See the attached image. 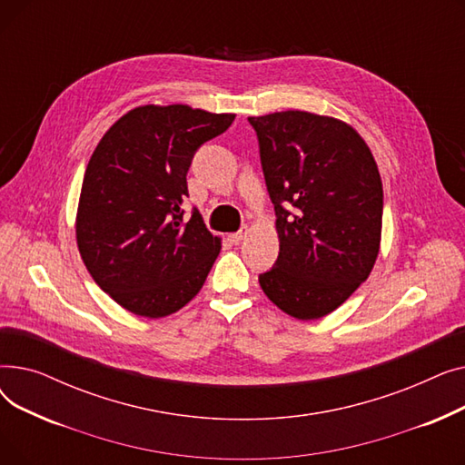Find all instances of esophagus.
<instances>
[{
  "mask_svg": "<svg viewBox=\"0 0 465 465\" xmlns=\"http://www.w3.org/2000/svg\"><path fill=\"white\" fill-rule=\"evenodd\" d=\"M247 233H249V228L245 226V228H241L239 232H235V233H232L230 235V241L233 242V245H239V242L247 237Z\"/></svg>",
  "mask_w": 465,
  "mask_h": 465,
  "instance_id": "obj_1",
  "label": "esophagus"
}]
</instances>
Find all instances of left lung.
Returning <instances> with one entry per match:
<instances>
[{"instance_id": "obj_1", "label": "left lung", "mask_w": 465, "mask_h": 465, "mask_svg": "<svg viewBox=\"0 0 465 465\" xmlns=\"http://www.w3.org/2000/svg\"><path fill=\"white\" fill-rule=\"evenodd\" d=\"M275 205L279 256L258 277L298 321L322 319L370 277L381 245L382 183L370 146L331 116H251Z\"/></svg>"}]
</instances>
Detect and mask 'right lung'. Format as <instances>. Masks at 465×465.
I'll list each match as a JSON object with an SVG mask.
<instances>
[{
    "label": "right lung",
    "instance_id": "right-lung-1",
    "mask_svg": "<svg viewBox=\"0 0 465 465\" xmlns=\"http://www.w3.org/2000/svg\"><path fill=\"white\" fill-rule=\"evenodd\" d=\"M235 114L188 105H143L97 143L77 211V245L95 284L146 319L184 307L220 252L198 209L184 220L186 173L195 151Z\"/></svg>",
    "mask_w": 465,
    "mask_h": 465
}]
</instances>
